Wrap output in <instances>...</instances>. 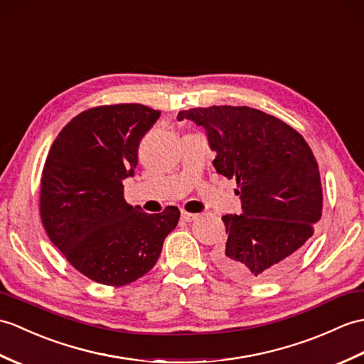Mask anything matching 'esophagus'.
I'll return each instance as SVG.
<instances>
[{
    "mask_svg": "<svg viewBox=\"0 0 364 364\" xmlns=\"http://www.w3.org/2000/svg\"><path fill=\"white\" fill-rule=\"evenodd\" d=\"M181 218L184 222H192V220H196L197 215L191 214V213H186V210H184V213H181Z\"/></svg>",
    "mask_w": 364,
    "mask_h": 364,
    "instance_id": "1",
    "label": "esophagus"
}]
</instances>
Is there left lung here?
<instances>
[{"instance_id": "left-lung-1", "label": "left lung", "mask_w": 364, "mask_h": 364, "mask_svg": "<svg viewBox=\"0 0 364 364\" xmlns=\"http://www.w3.org/2000/svg\"><path fill=\"white\" fill-rule=\"evenodd\" d=\"M208 134L217 173L235 178L242 214H226L228 242L214 252L222 273L265 282L294 264L323 214V188L314 151L277 117L250 107L180 112Z\"/></svg>"}]
</instances>
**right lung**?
<instances>
[{
  "instance_id": "add662e5",
  "label": "right lung",
  "mask_w": 364,
  "mask_h": 364,
  "mask_svg": "<svg viewBox=\"0 0 364 364\" xmlns=\"http://www.w3.org/2000/svg\"><path fill=\"white\" fill-rule=\"evenodd\" d=\"M159 112L141 104L82 112L53 142L41 173L40 217L70 264L91 281L121 287L149 273L180 210L142 213L124 198L138 147Z\"/></svg>"
}]
</instances>
